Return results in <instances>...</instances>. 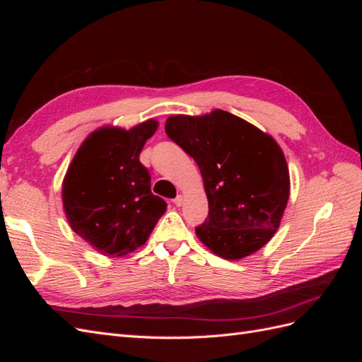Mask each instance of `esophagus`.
I'll return each instance as SVG.
<instances>
[{
    "instance_id": "1",
    "label": "esophagus",
    "mask_w": 362,
    "mask_h": 362,
    "mask_svg": "<svg viewBox=\"0 0 362 362\" xmlns=\"http://www.w3.org/2000/svg\"><path fill=\"white\" fill-rule=\"evenodd\" d=\"M182 202H184V196H182V194H178L177 198L173 199V204L177 205V206H181V205H182Z\"/></svg>"
}]
</instances>
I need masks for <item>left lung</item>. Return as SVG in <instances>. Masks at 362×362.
<instances>
[{
    "label": "left lung",
    "mask_w": 362,
    "mask_h": 362,
    "mask_svg": "<svg viewBox=\"0 0 362 362\" xmlns=\"http://www.w3.org/2000/svg\"><path fill=\"white\" fill-rule=\"evenodd\" d=\"M166 134L199 166L208 199L196 237L217 257L242 259L270 242L290 198L287 160L278 141L223 110L168 117Z\"/></svg>",
    "instance_id": "left-lung-1"
}]
</instances>
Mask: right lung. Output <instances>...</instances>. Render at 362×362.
Here are the masks:
<instances>
[{"label": "right lung", "instance_id": "1", "mask_svg": "<svg viewBox=\"0 0 362 362\" xmlns=\"http://www.w3.org/2000/svg\"><path fill=\"white\" fill-rule=\"evenodd\" d=\"M157 128V120L148 119L129 129L105 125L92 131L64 175L62 201L72 231L105 257L144 246L166 211L139 160Z\"/></svg>", "mask_w": 362, "mask_h": 362}]
</instances>
